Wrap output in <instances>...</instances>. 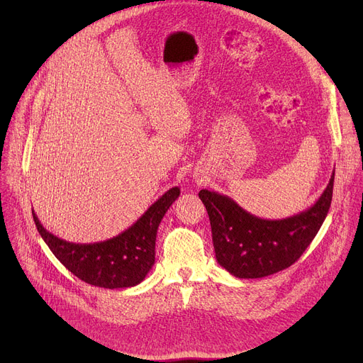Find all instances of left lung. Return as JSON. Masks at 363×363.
I'll use <instances>...</instances> for the list:
<instances>
[{
	"label": "left lung",
	"instance_id": "left-lung-1",
	"mask_svg": "<svg viewBox=\"0 0 363 363\" xmlns=\"http://www.w3.org/2000/svg\"><path fill=\"white\" fill-rule=\"evenodd\" d=\"M335 172L310 208L283 220L255 217L227 195L201 189L217 262L238 279H260L290 267L320 230L332 202Z\"/></svg>",
	"mask_w": 363,
	"mask_h": 363
}]
</instances>
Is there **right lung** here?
I'll return each mask as SVG.
<instances>
[{"label":"right lung","mask_w":363,"mask_h":363,"mask_svg":"<svg viewBox=\"0 0 363 363\" xmlns=\"http://www.w3.org/2000/svg\"><path fill=\"white\" fill-rule=\"evenodd\" d=\"M178 186L155 201L142 217L119 235L90 244L70 242L47 231L35 213V227L57 260L87 284L105 289H125L139 284L155 263L158 227L179 196Z\"/></svg>","instance_id":"obj_1"}]
</instances>
